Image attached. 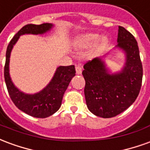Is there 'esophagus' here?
<instances>
[{
    "mask_svg": "<svg viewBox=\"0 0 150 150\" xmlns=\"http://www.w3.org/2000/svg\"><path fill=\"white\" fill-rule=\"evenodd\" d=\"M75 71H76V74H77V75H81L82 74V68L80 67L76 66V67H75Z\"/></svg>",
    "mask_w": 150,
    "mask_h": 150,
    "instance_id": "1",
    "label": "esophagus"
}]
</instances>
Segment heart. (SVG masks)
<instances>
[{
    "mask_svg": "<svg viewBox=\"0 0 150 150\" xmlns=\"http://www.w3.org/2000/svg\"><path fill=\"white\" fill-rule=\"evenodd\" d=\"M97 42L96 48L93 50V54L97 55L103 52L109 44V38L107 35L100 38V34L93 32H87L78 35L73 42L74 46L78 50H84L90 48Z\"/></svg>",
    "mask_w": 150,
    "mask_h": 150,
    "instance_id": "heart-1",
    "label": "heart"
}]
</instances>
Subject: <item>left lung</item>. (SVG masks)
Masks as SVG:
<instances>
[{"instance_id": "left-lung-1", "label": "left lung", "mask_w": 150, "mask_h": 150, "mask_svg": "<svg viewBox=\"0 0 150 150\" xmlns=\"http://www.w3.org/2000/svg\"><path fill=\"white\" fill-rule=\"evenodd\" d=\"M116 49L121 50L125 62L120 71L112 72L104 58L87 62L82 74L85 79L84 95L88 108L103 118L117 116L130 107L138 96L143 75L140 53L135 38L119 26Z\"/></svg>"}]
</instances>
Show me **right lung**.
<instances>
[{"mask_svg": "<svg viewBox=\"0 0 150 150\" xmlns=\"http://www.w3.org/2000/svg\"><path fill=\"white\" fill-rule=\"evenodd\" d=\"M53 27L54 25L51 23L26 25L12 38L6 50L4 75L8 94L18 109L37 118H46L51 116L61 107L63 95L75 75V66H60L57 67L51 80L42 90L34 94H27L19 90L12 81L9 74L10 55L20 36L25 34H44L51 30Z\"/></svg>", "mask_w": 150, "mask_h": 150, "instance_id": "obj_1", "label": "right lung"}]
</instances>
